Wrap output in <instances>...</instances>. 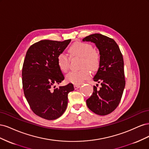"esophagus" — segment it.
<instances>
[{
	"mask_svg": "<svg viewBox=\"0 0 149 149\" xmlns=\"http://www.w3.org/2000/svg\"><path fill=\"white\" fill-rule=\"evenodd\" d=\"M79 87H80V85H79V84H75V85L74 86V88L75 89H78Z\"/></svg>",
	"mask_w": 149,
	"mask_h": 149,
	"instance_id": "34e87169",
	"label": "esophagus"
}]
</instances>
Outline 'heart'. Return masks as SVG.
<instances>
[{
	"instance_id": "1",
	"label": "heart",
	"mask_w": 149,
	"mask_h": 149,
	"mask_svg": "<svg viewBox=\"0 0 149 149\" xmlns=\"http://www.w3.org/2000/svg\"><path fill=\"white\" fill-rule=\"evenodd\" d=\"M68 52L71 56H78L81 58L82 68H85L79 71H72L66 75L68 81L74 84H81L84 80L90 76V72L97 70L100 66V55L94 49L91 44L84 42H76L70 47ZM57 64L60 70L66 73L70 68V58L65 54L61 53L57 57ZM86 67H88L86 69Z\"/></svg>"
}]
</instances>
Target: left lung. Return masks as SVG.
<instances>
[{
    "label": "left lung",
    "mask_w": 149,
    "mask_h": 149,
    "mask_svg": "<svg viewBox=\"0 0 149 149\" xmlns=\"http://www.w3.org/2000/svg\"><path fill=\"white\" fill-rule=\"evenodd\" d=\"M83 41L95 44L100 55V66L93 80L101 86L97 89L94 86L87 106L97 115H107L118 106L125 88L123 55L114 40L102 34L90 35Z\"/></svg>",
    "instance_id": "obj_1"
}]
</instances>
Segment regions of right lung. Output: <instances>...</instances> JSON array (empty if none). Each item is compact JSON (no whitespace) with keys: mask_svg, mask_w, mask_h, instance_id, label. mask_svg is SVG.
<instances>
[{"mask_svg":"<svg viewBox=\"0 0 149 149\" xmlns=\"http://www.w3.org/2000/svg\"><path fill=\"white\" fill-rule=\"evenodd\" d=\"M70 42L41 40L26 53L22 68L24 92L31 109L42 118H60L67 107L68 94L74 90L72 83L53 89L65 79L56 60Z\"/></svg>","mask_w":149,"mask_h":149,"instance_id":"obj_1","label":"right lung"}]
</instances>
